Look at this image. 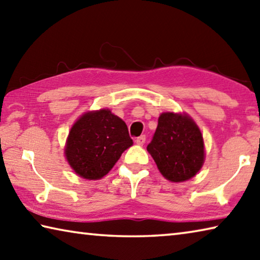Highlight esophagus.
<instances>
[{
  "label": "esophagus",
  "mask_w": 260,
  "mask_h": 260,
  "mask_svg": "<svg viewBox=\"0 0 260 260\" xmlns=\"http://www.w3.org/2000/svg\"><path fill=\"white\" fill-rule=\"evenodd\" d=\"M135 142H136V144H139V146H143L144 142H146V136L144 135L139 136V138L135 139Z\"/></svg>",
  "instance_id": "34e87169"
}]
</instances>
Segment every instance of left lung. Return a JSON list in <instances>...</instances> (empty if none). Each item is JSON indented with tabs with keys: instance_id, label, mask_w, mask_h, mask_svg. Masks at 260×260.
<instances>
[{
	"instance_id": "left-lung-1",
	"label": "left lung",
	"mask_w": 260,
	"mask_h": 260,
	"mask_svg": "<svg viewBox=\"0 0 260 260\" xmlns=\"http://www.w3.org/2000/svg\"><path fill=\"white\" fill-rule=\"evenodd\" d=\"M147 150L162 177L172 182L195 177L205 158L203 136L186 113H161Z\"/></svg>"
}]
</instances>
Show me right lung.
Masks as SVG:
<instances>
[{"instance_id": "obj_1", "label": "right lung", "mask_w": 260, "mask_h": 260, "mask_svg": "<svg viewBox=\"0 0 260 260\" xmlns=\"http://www.w3.org/2000/svg\"><path fill=\"white\" fill-rule=\"evenodd\" d=\"M132 144L125 121L109 109H102L86 112L74 122L65 156L79 177L98 180L109 173Z\"/></svg>"}]
</instances>
